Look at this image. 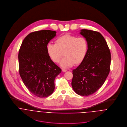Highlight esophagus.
<instances>
[{
  "instance_id": "esophagus-1",
  "label": "esophagus",
  "mask_w": 127,
  "mask_h": 127,
  "mask_svg": "<svg viewBox=\"0 0 127 127\" xmlns=\"http://www.w3.org/2000/svg\"><path fill=\"white\" fill-rule=\"evenodd\" d=\"M66 71H67V69H64V68H63V69H62V71L64 72H66Z\"/></svg>"
}]
</instances>
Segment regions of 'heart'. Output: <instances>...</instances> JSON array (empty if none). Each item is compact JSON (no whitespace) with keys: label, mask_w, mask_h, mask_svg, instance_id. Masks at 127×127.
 Segmentation results:
<instances>
[{"label":"heart","mask_w":127,"mask_h":127,"mask_svg":"<svg viewBox=\"0 0 127 127\" xmlns=\"http://www.w3.org/2000/svg\"><path fill=\"white\" fill-rule=\"evenodd\" d=\"M56 43L49 42L47 45V51L51 59L56 63L60 61L63 68L72 66L75 63H80L85 58L88 49L87 39L84 36H77L66 34L59 37Z\"/></svg>","instance_id":"obj_1"}]
</instances>
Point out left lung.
I'll list each match as a JSON object with an SVG mask.
<instances>
[{"mask_svg": "<svg viewBox=\"0 0 127 127\" xmlns=\"http://www.w3.org/2000/svg\"><path fill=\"white\" fill-rule=\"evenodd\" d=\"M80 34L87 39L88 49L82 63L73 70L71 85L78 95L89 96L105 82L110 71L111 55L105 39L99 32L82 29Z\"/></svg>", "mask_w": 127, "mask_h": 127, "instance_id": "8db88e82", "label": "left lung"}]
</instances>
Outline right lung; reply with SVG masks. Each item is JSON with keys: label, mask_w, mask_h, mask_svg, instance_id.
I'll return each mask as SVG.
<instances>
[{"label": "right lung", "mask_w": 127, "mask_h": 127, "mask_svg": "<svg viewBox=\"0 0 127 127\" xmlns=\"http://www.w3.org/2000/svg\"><path fill=\"white\" fill-rule=\"evenodd\" d=\"M56 33L49 30L32 32L25 37L19 50V72L22 80L29 91L40 98L52 94L55 79L62 72L51 60L46 48Z\"/></svg>", "instance_id": "add662e5"}]
</instances>
